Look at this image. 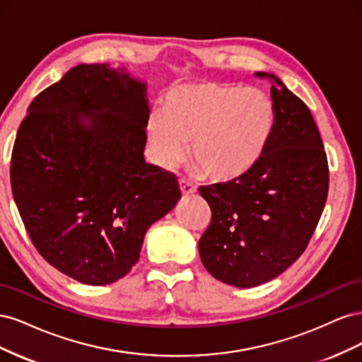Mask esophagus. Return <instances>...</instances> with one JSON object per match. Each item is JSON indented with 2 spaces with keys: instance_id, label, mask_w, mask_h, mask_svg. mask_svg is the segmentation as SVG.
I'll use <instances>...</instances> for the list:
<instances>
[{
  "instance_id": "1",
  "label": "esophagus",
  "mask_w": 362,
  "mask_h": 362,
  "mask_svg": "<svg viewBox=\"0 0 362 362\" xmlns=\"http://www.w3.org/2000/svg\"><path fill=\"white\" fill-rule=\"evenodd\" d=\"M180 189L182 194H193L196 193V185L193 182H190L189 180H180Z\"/></svg>"
}]
</instances>
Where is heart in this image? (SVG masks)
Instances as JSON below:
<instances>
[{
  "label": "heart",
  "mask_w": 362,
  "mask_h": 362,
  "mask_svg": "<svg viewBox=\"0 0 362 362\" xmlns=\"http://www.w3.org/2000/svg\"><path fill=\"white\" fill-rule=\"evenodd\" d=\"M273 105L257 89H238L214 81L175 84L164 95L163 108L146 119L152 161L173 169L187 156L202 175L229 182L257 166L273 129Z\"/></svg>",
  "instance_id": "b5f03b06"
}]
</instances>
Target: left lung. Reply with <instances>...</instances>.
Masks as SVG:
<instances>
[{
  "label": "left lung",
  "mask_w": 362,
  "mask_h": 362,
  "mask_svg": "<svg viewBox=\"0 0 362 362\" xmlns=\"http://www.w3.org/2000/svg\"><path fill=\"white\" fill-rule=\"evenodd\" d=\"M273 129L257 166L243 178L201 187L211 208L199 255L211 276L250 288L298 259L320 221L329 187L326 152L310 108L275 74Z\"/></svg>",
  "instance_id": "1"
}]
</instances>
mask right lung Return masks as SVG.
I'll list each match as a JSON object with an SVG mask.
<instances>
[{
  "mask_svg": "<svg viewBox=\"0 0 362 362\" xmlns=\"http://www.w3.org/2000/svg\"><path fill=\"white\" fill-rule=\"evenodd\" d=\"M148 101L127 68L83 63L33 100L18 129L21 218L39 254L87 286L124 278L148 228L181 199L173 175L145 161Z\"/></svg>",
  "mask_w": 362,
  "mask_h": 362,
  "instance_id": "right-lung-1",
  "label": "right lung"
}]
</instances>
